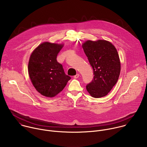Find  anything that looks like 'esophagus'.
I'll return each instance as SVG.
<instances>
[{
	"mask_svg": "<svg viewBox=\"0 0 147 147\" xmlns=\"http://www.w3.org/2000/svg\"><path fill=\"white\" fill-rule=\"evenodd\" d=\"M79 76H80V74H77L76 76H74V78H78Z\"/></svg>",
	"mask_w": 147,
	"mask_h": 147,
	"instance_id": "34e87169",
	"label": "esophagus"
}]
</instances>
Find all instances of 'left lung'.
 <instances>
[{
    "label": "left lung",
    "instance_id": "1",
    "mask_svg": "<svg viewBox=\"0 0 147 147\" xmlns=\"http://www.w3.org/2000/svg\"><path fill=\"white\" fill-rule=\"evenodd\" d=\"M82 47L94 71V80L86 86L90 95L98 98L106 96L116 84L120 73L119 56L108 40H88Z\"/></svg>",
    "mask_w": 147,
    "mask_h": 147
}]
</instances>
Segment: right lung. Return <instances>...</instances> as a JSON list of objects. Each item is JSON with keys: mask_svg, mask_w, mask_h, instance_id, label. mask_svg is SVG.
Here are the masks:
<instances>
[{"mask_svg": "<svg viewBox=\"0 0 147 147\" xmlns=\"http://www.w3.org/2000/svg\"><path fill=\"white\" fill-rule=\"evenodd\" d=\"M63 45V44L44 42L30 55L28 70L31 81L36 90L46 97L57 95L71 79L56 60Z\"/></svg>", "mask_w": 147, "mask_h": 147, "instance_id": "right-lung-1", "label": "right lung"}]
</instances>
